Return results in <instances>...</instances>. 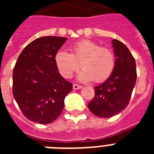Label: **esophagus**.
Masks as SVG:
<instances>
[{
  "label": "esophagus",
  "mask_w": 154,
  "mask_h": 154,
  "mask_svg": "<svg viewBox=\"0 0 154 154\" xmlns=\"http://www.w3.org/2000/svg\"><path fill=\"white\" fill-rule=\"evenodd\" d=\"M82 89V85H77V84H73V89L75 90H78V89Z\"/></svg>",
  "instance_id": "34e87169"
}]
</instances>
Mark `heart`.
<instances>
[{
  "mask_svg": "<svg viewBox=\"0 0 154 154\" xmlns=\"http://www.w3.org/2000/svg\"><path fill=\"white\" fill-rule=\"evenodd\" d=\"M55 63L58 72L65 79H70L79 69V81L88 82L94 80L102 82L112 75L115 68V57L112 51L100 47L90 40H82L71 48V54L59 50L55 55Z\"/></svg>",
  "mask_w": 154,
  "mask_h": 154,
  "instance_id": "1",
  "label": "heart"
}]
</instances>
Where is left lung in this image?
<instances>
[{"instance_id": "left-lung-1", "label": "left lung", "mask_w": 154, "mask_h": 154, "mask_svg": "<svg viewBox=\"0 0 154 154\" xmlns=\"http://www.w3.org/2000/svg\"><path fill=\"white\" fill-rule=\"evenodd\" d=\"M115 68L103 83L94 87L95 96L88 104L96 116L112 117L125 109L137 81L136 62L130 50L119 40L112 41Z\"/></svg>"}]
</instances>
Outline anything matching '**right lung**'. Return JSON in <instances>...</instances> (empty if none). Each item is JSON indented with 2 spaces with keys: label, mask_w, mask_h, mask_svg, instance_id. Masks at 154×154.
<instances>
[{
  "label": "right lung",
  "mask_w": 154,
  "mask_h": 154,
  "mask_svg": "<svg viewBox=\"0 0 154 154\" xmlns=\"http://www.w3.org/2000/svg\"><path fill=\"white\" fill-rule=\"evenodd\" d=\"M66 40L41 37L24 48L17 58L13 71V96L29 120L48 124L62 113L72 84L58 72L54 58Z\"/></svg>",
  "instance_id": "add662e5"
}]
</instances>
